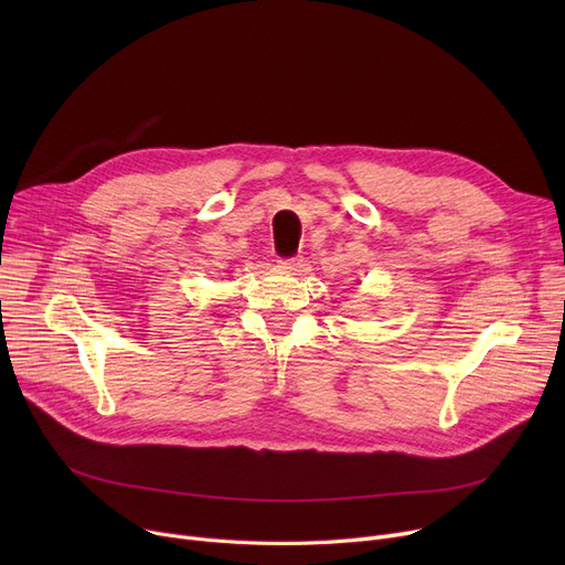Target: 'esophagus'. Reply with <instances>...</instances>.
Returning <instances> with one entry per match:
<instances>
[{
    "label": "esophagus",
    "mask_w": 565,
    "mask_h": 565,
    "mask_svg": "<svg viewBox=\"0 0 565 565\" xmlns=\"http://www.w3.org/2000/svg\"><path fill=\"white\" fill-rule=\"evenodd\" d=\"M302 265H305V258H302V256L279 258V267H284V270H288V273H300Z\"/></svg>",
    "instance_id": "34e87169"
}]
</instances>
